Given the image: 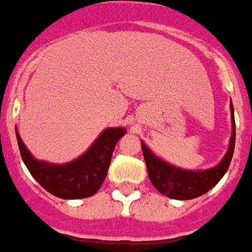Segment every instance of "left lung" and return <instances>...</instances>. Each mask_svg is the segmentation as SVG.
I'll list each match as a JSON object with an SVG mask.
<instances>
[{"label": "left lung", "instance_id": "left-lung-1", "mask_svg": "<svg viewBox=\"0 0 252 252\" xmlns=\"http://www.w3.org/2000/svg\"><path fill=\"white\" fill-rule=\"evenodd\" d=\"M231 117H232V134L229 139V148L227 154L224 156L223 161L212 169L207 170H184L176 168L173 165L166 164L165 161L156 157L146 145L141 144L144 153L148 176L154 188L159 193L176 200H190L196 199L201 194L207 193L219 183L234 156L235 149V118L234 106L231 103Z\"/></svg>", "mask_w": 252, "mask_h": 252}]
</instances>
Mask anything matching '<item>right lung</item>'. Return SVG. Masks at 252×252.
Segmentation results:
<instances>
[{"label": "right lung", "instance_id": "add662e5", "mask_svg": "<svg viewBox=\"0 0 252 252\" xmlns=\"http://www.w3.org/2000/svg\"><path fill=\"white\" fill-rule=\"evenodd\" d=\"M125 133L122 127L106 128L82 157L68 164L53 165L33 158L16 128L24 164L34 180L53 196L72 200L90 197L98 192L106 179L114 148Z\"/></svg>", "mask_w": 252, "mask_h": 252}]
</instances>
